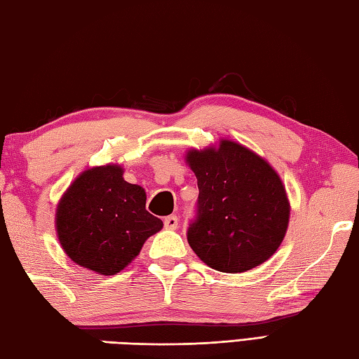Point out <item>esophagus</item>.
<instances>
[{
    "label": "esophagus",
    "mask_w": 359,
    "mask_h": 359,
    "mask_svg": "<svg viewBox=\"0 0 359 359\" xmlns=\"http://www.w3.org/2000/svg\"><path fill=\"white\" fill-rule=\"evenodd\" d=\"M179 225V219L177 216H168L165 217V226L168 228V230H175Z\"/></svg>",
    "instance_id": "esophagus-1"
}]
</instances>
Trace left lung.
I'll return each mask as SVG.
<instances>
[{
	"instance_id": "1",
	"label": "left lung",
	"mask_w": 359,
	"mask_h": 359,
	"mask_svg": "<svg viewBox=\"0 0 359 359\" xmlns=\"http://www.w3.org/2000/svg\"><path fill=\"white\" fill-rule=\"evenodd\" d=\"M197 177L196 217L189 247L211 269L242 273L274 255L284 239L290 207L276 171L242 144L189 151Z\"/></svg>"
}]
</instances>
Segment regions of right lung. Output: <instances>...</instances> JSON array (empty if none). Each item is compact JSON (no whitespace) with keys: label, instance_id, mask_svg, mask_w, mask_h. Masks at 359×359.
I'll list each match as a JSON object with an SVG mask.
<instances>
[{"label":"right lung","instance_id":"1","mask_svg":"<svg viewBox=\"0 0 359 359\" xmlns=\"http://www.w3.org/2000/svg\"><path fill=\"white\" fill-rule=\"evenodd\" d=\"M163 226L147 211V194L123 180L118 165L93 168L67 189L57 210V233L74 262L116 274Z\"/></svg>","mask_w":359,"mask_h":359}]
</instances>
